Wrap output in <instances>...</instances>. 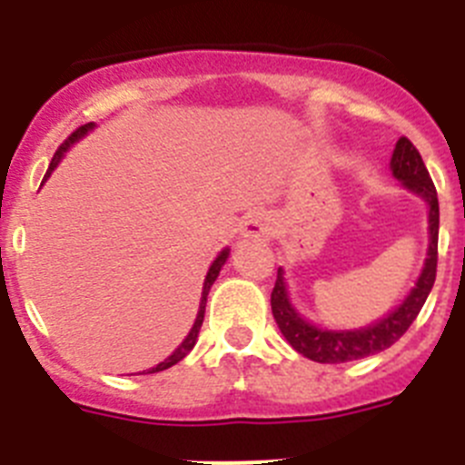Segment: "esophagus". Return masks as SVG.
Segmentation results:
<instances>
[{
	"label": "esophagus",
	"instance_id": "esophagus-1",
	"mask_svg": "<svg viewBox=\"0 0 465 465\" xmlns=\"http://www.w3.org/2000/svg\"><path fill=\"white\" fill-rule=\"evenodd\" d=\"M274 235V219L268 212H253L242 223V237L252 242H265Z\"/></svg>",
	"mask_w": 465,
	"mask_h": 465
}]
</instances>
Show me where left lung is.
Masks as SVG:
<instances>
[{
	"label": "left lung",
	"instance_id": "1",
	"mask_svg": "<svg viewBox=\"0 0 465 465\" xmlns=\"http://www.w3.org/2000/svg\"><path fill=\"white\" fill-rule=\"evenodd\" d=\"M389 165H391L393 176L402 183V188H408L410 193L421 197L426 203V209H429V249H426L424 268L419 272L410 293L402 298L401 305L393 307L389 314H384L377 322L361 328L316 326L295 310L289 295V283L283 279V268L277 270V283H274L272 298H270L274 322H277L286 342L298 354L316 361V363H347V361H359L389 349L412 326V322L424 307L426 298H429L430 289H433L435 268H438V228H440L438 193H435L424 160L410 139H398Z\"/></svg>",
	"mask_w": 465,
	"mask_h": 465
}]
</instances>
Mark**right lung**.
<instances>
[{"label": "right lung", "instance_id": "add662e5", "mask_svg": "<svg viewBox=\"0 0 465 465\" xmlns=\"http://www.w3.org/2000/svg\"><path fill=\"white\" fill-rule=\"evenodd\" d=\"M93 130H94V123H85V125H81L79 130H76V133H74L72 137H69L67 142H64L63 146H60V149L55 151V155H53L51 165H48V172H46V176H44V179H48V176H51V172L55 170L57 165H60V160L64 158V153H67V151L72 149L74 143H76V142H81V139H84L85 134H88V133H93ZM228 256H230V249H228V246H225V249H221V253H219V256L213 258V262H212V265H209V270H207V277H204V286H203V298H200V310H197L195 323H193V328H191V331H188V335H186V338H183V342L179 344V347H176L174 351H172V354L167 356L165 361H163V363L153 365V368H149V371H143V375H151V372L167 371V368H172V365H176V363H179V361H182V359H186V356L191 354V349L195 347V342H197V335H200V328H203V322H204V305H207V295H209V289H212V283L216 282V277H219L221 268H223V265H225V261H228Z\"/></svg>", "mask_w": 465, "mask_h": 465}]
</instances>
